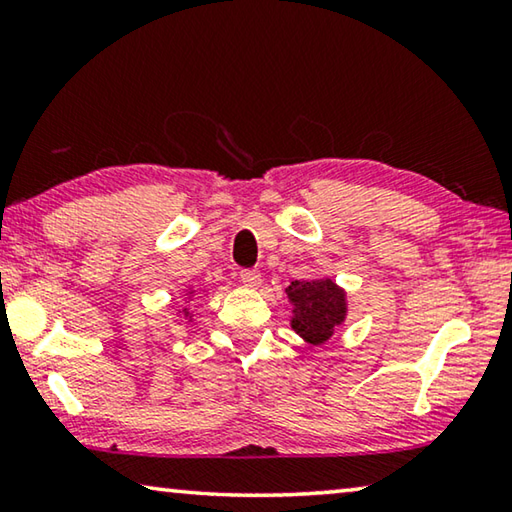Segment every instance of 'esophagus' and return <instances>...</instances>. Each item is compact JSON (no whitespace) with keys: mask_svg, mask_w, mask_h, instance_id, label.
<instances>
[{"mask_svg":"<svg viewBox=\"0 0 512 512\" xmlns=\"http://www.w3.org/2000/svg\"><path fill=\"white\" fill-rule=\"evenodd\" d=\"M239 277H241V282H244V287H248V289H257L259 284H262V275H259V271H253V268L241 271Z\"/></svg>","mask_w":512,"mask_h":512,"instance_id":"34e87169","label":"esophagus"}]
</instances>
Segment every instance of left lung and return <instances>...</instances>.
Returning a JSON list of instances; mask_svg holds the SVG:
<instances>
[{"instance_id":"obj_1","label":"left lung","mask_w":512,"mask_h":512,"mask_svg":"<svg viewBox=\"0 0 512 512\" xmlns=\"http://www.w3.org/2000/svg\"><path fill=\"white\" fill-rule=\"evenodd\" d=\"M291 302V329L309 345H325L334 329L345 323L348 298L345 289L329 277L293 280L287 289Z\"/></svg>"}]
</instances>
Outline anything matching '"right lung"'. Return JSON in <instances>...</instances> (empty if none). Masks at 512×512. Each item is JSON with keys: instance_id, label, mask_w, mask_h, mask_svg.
I'll return each mask as SVG.
<instances>
[{"instance_id": "right-lung-1", "label": "right lung", "mask_w": 512, "mask_h": 512, "mask_svg": "<svg viewBox=\"0 0 512 512\" xmlns=\"http://www.w3.org/2000/svg\"><path fill=\"white\" fill-rule=\"evenodd\" d=\"M192 296H194V289L189 287V289H187V298H192ZM180 311H183V318H187V320H192V318H194V311L189 309V307H183ZM180 311H178V314H180Z\"/></svg>"}]
</instances>
